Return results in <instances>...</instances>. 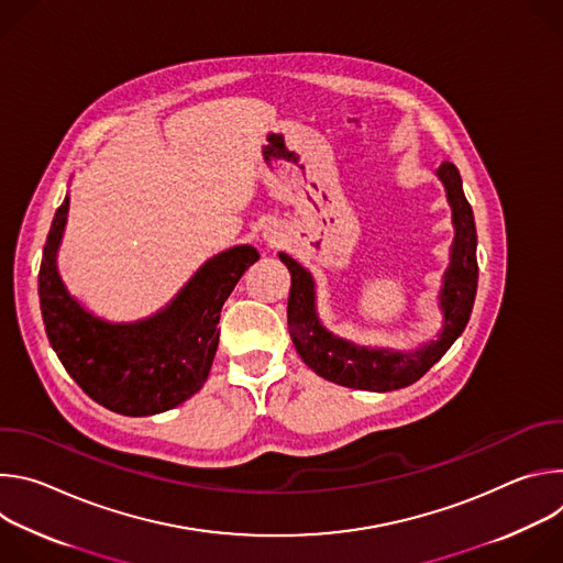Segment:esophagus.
Masks as SVG:
<instances>
[{
	"instance_id": "1",
	"label": "esophagus",
	"mask_w": 563,
	"mask_h": 563,
	"mask_svg": "<svg viewBox=\"0 0 563 563\" xmlns=\"http://www.w3.org/2000/svg\"><path fill=\"white\" fill-rule=\"evenodd\" d=\"M269 240H272V238H269ZM272 243H276V240H272Z\"/></svg>"
}]
</instances>
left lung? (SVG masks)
Masks as SVG:
<instances>
[{
    "label": "left lung",
    "mask_w": 563,
    "mask_h": 563,
    "mask_svg": "<svg viewBox=\"0 0 563 563\" xmlns=\"http://www.w3.org/2000/svg\"><path fill=\"white\" fill-rule=\"evenodd\" d=\"M439 176L448 189L452 222L456 229L452 243V261L445 272V285L441 289L445 328L439 341H432L415 354H394L387 350L356 347L347 341L332 336L316 318L311 276L294 258L280 254V261L291 274V289L287 298L289 334L300 358L318 376L343 387L367 391H389L408 387L419 380L465 330L478 283L476 227L472 207L461 187L459 169L452 163H443L439 167Z\"/></svg>",
    "instance_id": "8db88e82"
}]
</instances>
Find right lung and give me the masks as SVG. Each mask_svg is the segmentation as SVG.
Returning a JSON list of instances; mask_svg holds the SVG:
<instances>
[{"label":"right lung","mask_w":563,"mask_h":563,"mask_svg":"<svg viewBox=\"0 0 563 563\" xmlns=\"http://www.w3.org/2000/svg\"><path fill=\"white\" fill-rule=\"evenodd\" d=\"M68 196L46 235L37 291L46 336L70 378L96 404L124 417L167 412L207 380L220 309L235 283L261 256L243 245L211 258L157 316L135 325H109L79 307L64 289L55 252L66 222Z\"/></svg>","instance_id":"add662e5"}]
</instances>
